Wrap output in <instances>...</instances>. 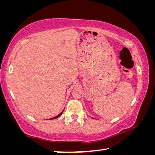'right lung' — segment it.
<instances>
[{
  "label": "right lung",
  "mask_w": 155,
  "mask_h": 155,
  "mask_svg": "<svg viewBox=\"0 0 155 155\" xmlns=\"http://www.w3.org/2000/svg\"><path fill=\"white\" fill-rule=\"evenodd\" d=\"M63 112H64V111H63L61 114H59L58 115H57V116H55V117H52V118H51V120H52V119H56V118H57V117H59V116H61V114H63Z\"/></svg>",
  "instance_id": "add662e5"
}]
</instances>
